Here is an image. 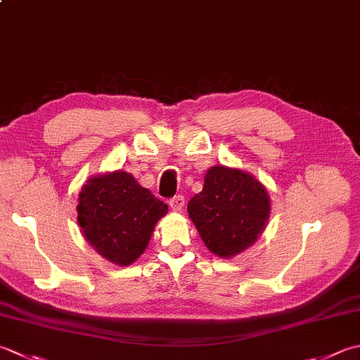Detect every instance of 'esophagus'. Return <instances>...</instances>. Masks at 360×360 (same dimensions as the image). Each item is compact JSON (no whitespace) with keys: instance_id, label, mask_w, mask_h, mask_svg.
Listing matches in <instances>:
<instances>
[{"instance_id":"obj_1","label":"esophagus","mask_w":360,"mask_h":360,"mask_svg":"<svg viewBox=\"0 0 360 360\" xmlns=\"http://www.w3.org/2000/svg\"><path fill=\"white\" fill-rule=\"evenodd\" d=\"M184 202H186V198L182 195H176V196H173V198L168 200V204H170V207L173 210H182V207H184Z\"/></svg>"}]
</instances>
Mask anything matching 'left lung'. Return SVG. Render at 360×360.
<instances>
[{
	"instance_id": "obj_1",
	"label": "left lung",
	"mask_w": 360,
	"mask_h": 360,
	"mask_svg": "<svg viewBox=\"0 0 360 360\" xmlns=\"http://www.w3.org/2000/svg\"><path fill=\"white\" fill-rule=\"evenodd\" d=\"M188 215L214 255L232 257L256 242L270 214L265 187L226 167L207 170L204 187L188 201Z\"/></svg>"
}]
</instances>
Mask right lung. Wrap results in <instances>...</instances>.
<instances>
[{
    "label": "right lung",
    "mask_w": 360,
    "mask_h": 360,
    "mask_svg": "<svg viewBox=\"0 0 360 360\" xmlns=\"http://www.w3.org/2000/svg\"><path fill=\"white\" fill-rule=\"evenodd\" d=\"M167 204L126 172L87 181L79 193L77 221L87 242L110 262L129 265L145 251Z\"/></svg>",
    "instance_id": "right-lung-1"
}]
</instances>
